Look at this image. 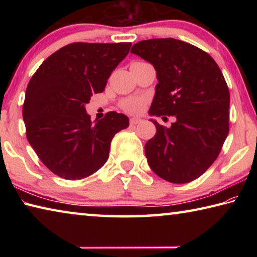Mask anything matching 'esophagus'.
Listing matches in <instances>:
<instances>
[{"label":"esophagus","mask_w":257,"mask_h":257,"mask_svg":"<svg viewBox=\"0 0 257 257\" xmlns=\"http://www.w3.org/2000/svg\"><path fill=\"white\" fill-rule=\"evenodd\" d=\"M141 122H142V119H139V118H132V119H130V124H138Z\"/></svg>","instance_id":"34e87169"}]
</instances>
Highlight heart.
I'll use <instances>...</instances> for the list:
<instances>
[{"mask_svg": "<svg viewBox=\"0 0 257 257\" xmlns=\"http://www.w3.org/2000/svg\"><path fill=\"white\" fill-rule=\"evenodd\" d=\"M145 105V101L144 98L142 97H130V98H125L121 102L120 106L124 112L127 113H132V114H138L143 111Z\"/></svg>", "mask_w": 257, "mask_h": 257, "instance_id": "heart-1", "label": "heart"}]
</instances>
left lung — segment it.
I'll list each match as a JSON object with an SVG mask.
<instances>
[{
	"label": "left lung",
	"mask_w": 257,
	"mask_h": 257,
	"mask_svg": "<svg viewBox=\"0 0 257 257\" xmlns=\"http://www.w3.org/2000/svg\"><path fill=\"white\" fill-rule=\"evenodd\" d=\"M130 52L156 70L150 114L177 118L170 128L151 119L156 134L145 145L149 165L173 184L197 179L219 156L229 133L230 94L222 72L210 54L175 38L141 41Z\"/></svg>",
	"instance_id": "8db88e82"
}]
</instances>
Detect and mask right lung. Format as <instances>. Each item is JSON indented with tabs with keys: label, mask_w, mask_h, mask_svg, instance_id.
<instances>
[{
	"label": "right lung",
	"mask_w": 257,
	"mask_h": 257,
	"mask_svg": "<svg viewBox=\"0 0 257 257\" xmlns=\"http://www.w3.org/2000/svg\"><path fill=\"white\" fill-rule=\"evenodd\" d=\"M132 43H71L50 55L26 89V136L47 169L63 179L86 178L106 162L112 138L129 125L107 112L92 122L85 105L105 89Z\"/></svg>",
	"instance_id": "right-lung-1"
}]
</instances>
